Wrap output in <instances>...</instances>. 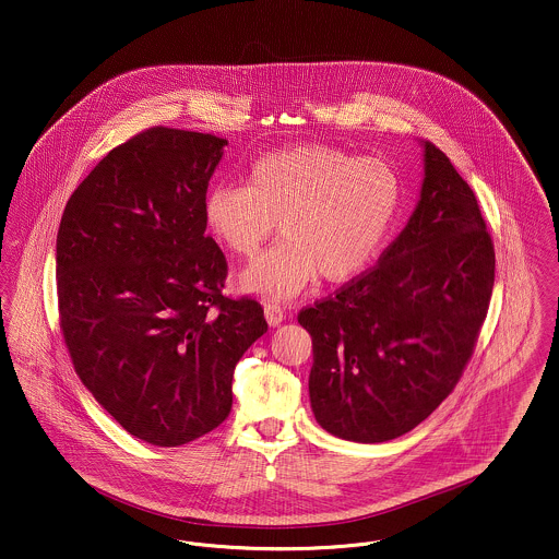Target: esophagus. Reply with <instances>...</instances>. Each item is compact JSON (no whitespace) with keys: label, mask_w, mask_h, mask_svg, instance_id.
<instances>
[{"label":"esophagus","mask_w":559,"mask_h":559,"mask_svg":"<svg viewBox=\"0 0 559 559\" xmlns=\"http://www.w3.org/2000/svg\"><path fill=\"white\" fill-rule=\"evenodd\" d=\"M264 317H266L270 326H278L285 320V310L276 304H266L264 306Z\"/></svg>","instance_id":"obj_1"}]
</instances>
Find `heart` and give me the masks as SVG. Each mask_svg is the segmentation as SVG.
Returning a JSON list of instances; mask_svg holds the SVG:
<instances>
[{"label":"heart","mask_w":559,"mask_h":559,"mask_svg":"<svg viewBox=\"0 0 559 559\" xmlns=\"http://www.w3.org/2000/svg\"><path fill=\"white\" fill-rule=\"evenodd\" d=\"M399 174L381 159H358L326 144L266 153L245 185H213L203 222L228 251L253 258L274 222L283 239L240 274V289L292 299L320 274L346 283L371 264L399 215Z\"/></svg>","instance_id":"b5f03b06"}]
</instances>
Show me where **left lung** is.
Here are the masks:
<instances>
[{
	"label": "left lung",
	"instance_id": "left-lung-1",
	"mask_svg": "<svg viewBox=\"0 0 559 559\" xmlns=\"http://www.w3.org/2000/svg\"><path fill=\"white\" fill-rule=\"evenodd\" d=\"M424 182L377 266L299 312L312 335L310 404L349 442L394 440L427 419L461 379L486 319L495 249L474 190L421 140Z\"/></svg>",
	"mask_w": 559,
	"mask_h": 559
}]
</instances>
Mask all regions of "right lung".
<instances>
[{
  "instance_id": "obj_1",
  "label": "right lung",
  "mask_w": 559,
  "mask_h": 559,
  "mask_svg": "<svg viewBox=\"0 0 559 559\" xmlns=\"http://www.w3.org/2000/svg\"><path fill=\"white\" fill-rule=\"evenodd\" d=\"M228 140L151 128L112 148L71 194L56 237L64 344L115 421L182 447L233 408L242 354L267 331L255 299L222 295L226 258L203 197Z\"/></svg>"
}]
</instances>
